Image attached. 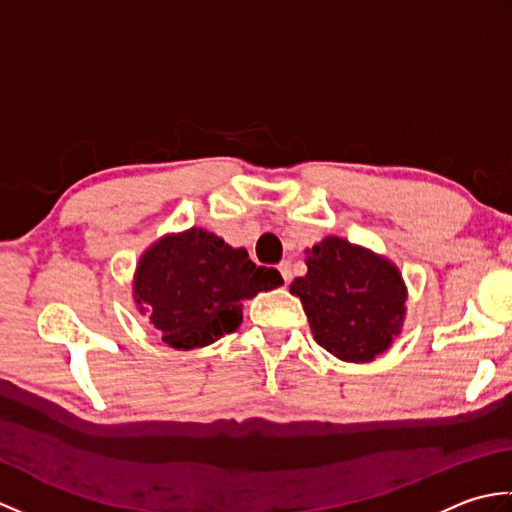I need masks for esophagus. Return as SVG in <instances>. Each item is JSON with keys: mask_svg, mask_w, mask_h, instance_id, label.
Returning <instances> with one entry per match:
<instances>
[{"mask_svg": "<svg viewBox=\"0 0 512 512\" xmlns=\"http://www.w3.org/2000/svg\"><path fill=\"white\" fill-rule=\"evenodd\" d=\"M277 268H279V273H281V277H284L286 284H290V279H292V266H290V262H281Z\"/></svg>", "mask_w": 512, "mask_h": 512, "instance_id": "obj_1", "label": "esophagus"}]
</instances>
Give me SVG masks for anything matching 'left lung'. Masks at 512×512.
<instances>
[{"label": "left lung", "instance_id": "obj_1", "mask_svg": "<svg viewBox=\"0 0 512 512\" xmlns=\"http://www.w3.org/2000/svg\"><path fill=\"white\" fill-rule=\"evenodd\" d=\"M306 255L308 273L292 281L290 292L303 303L314 341L341 361H374L405 321L407 288L400 270L334 235Z\"/></svg>", "mask_w": 512, "mask_h": 512}]
</instances>
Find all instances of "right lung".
Returning <instances> with one entry per match:
<instances>
[{"label": "right lung", "mask_w": 512, "mask_h": 512, "mask_svg": "<svg viewBox=\"0 0 512 512\" xmlns=\"http://www.w3.org/2000/svg\"><path fill=\"white\" fill-rule=\"evenodd\" d=\"M281 284L279 270L253 264L244 248L193 226L145 250L134 301L169 347L195 350L239 328L242 301Z\"/></svg>", "instance_id": "add662e5"}]
</instances>
